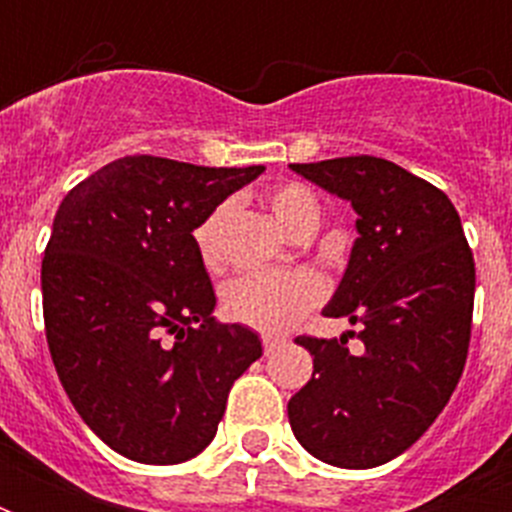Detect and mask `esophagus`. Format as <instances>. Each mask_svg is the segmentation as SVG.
<instances>
[{
  "instance_id": "34e87169",
  "label": "esophagus",
  "mask_w": 512,
  "mask_h": 512,
  "mask_svg": "<svg viewBox=\"0 0 512 512\" xmlns=\"http://www.w3.org/2000/svg\"><path fill=\"white\" fill-rule=\"evenodd\" d=\"M284 345V340L281 337H271V335H265L263 337V350H265V356H271V353H276V350Z\"/></svg>"
}]
</instances>
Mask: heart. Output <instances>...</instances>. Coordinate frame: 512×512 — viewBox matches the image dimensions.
Here are the masks:
<instances>
[{
	"label": "heart",
	"mask_w": 512,
	"mask_h": 512,
	"mask_svg": "<svg viewBox=\"0 0 512 512\" xmlns=\"http://www.w3.org/2000/svg\"><path fill=\"white\" fill-rule=\"evenodd\" d=\"M265 204L292 236L316 231L319 225V201L305 185L284 183L265 193ZM231 201H220L201 217L191 231L196 255L207 271H220L225 263L223 233L231 220ZM324 284L308 271L292 273H252L239 276L223 289L225 316L241 327L257 329L265 335H281L303 319L313 305L321 303Z\"/></svg>",
	"instance_id": "b5f03b06"
}]
</instances>
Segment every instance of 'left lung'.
I'll return each mask as SVG.
<instances>
[{
  "label": "left lung",
  "instance_id": "1",
  "mask_svg": "<svg viewBox=\"0 0 512 512\" xmlns=\"http://www.w3.org/2000/svg\"><path fill=\"white\" fill-rule=\"evenodd\" d=\"M350 201L358 239L329 319L356 324L348 337H297L313 377L289 398L292 433L337 468H377L406 452L436 422L465 369L476 263L444 191L377 156L289 164Z\"/></svg>",
  "mask_w": 512,
  "mask_h": 512
}]
</instances>
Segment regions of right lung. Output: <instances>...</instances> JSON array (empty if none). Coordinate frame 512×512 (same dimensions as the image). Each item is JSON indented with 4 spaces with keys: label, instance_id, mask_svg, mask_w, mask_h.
<instances>
[{
    "label": "right lung",
    "instance_id": "add662e5",
    "mask_svg": "<svg viewBox=\"0 0 512 512\" xmlns=\"http://www.w3.org/2000/svg\"><path fill=\"white\" fill-rule=\"evenodd\" d=\"M263 170L124 156L60 201L42 260L47 345L79 417L127 460L207 449L231 385L263 356L252 329L215 321L191 239Z\"/></svg>",
    "mask_w": 512,
    "mask_h": 512
}]
</instances>
